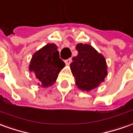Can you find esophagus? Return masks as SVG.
<instances>
[{
    "instance_id": "34e87169",
    "label": "esophagus",
    "mask_w": 133,
    "mask_h": 133,
    "mask_svg": "<svg viewBox=\"0 0 133 133\" xmlns=\"http://www.w3.org/2000/svg\"><path fill=\"white\" fill-rule=\"evenodd\" d=\"M71 62H72V59H71V58H69V59H68V60H66L65 61V64H66L67 65H70V63Z\"/></svg>"
}]
</instances>
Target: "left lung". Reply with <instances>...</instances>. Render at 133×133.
I'll return each mask as SVG.
<instances>
[{"label": "left lung", "mask_w": 133, "mask_h": 133, "mask_svg": "<svg viewBox=\"0 0 133 133\" xmlns=\"http://www.w3.org/2000/svg\"><path fill=\"white\" fill-rule=\"evenodd\" d=\"M76 49L78 55L70 65L71 72L78 88L90 91L104 81L108 74L105 58L90 44L79 43Z\"/></svg>", "instance_id": "left-lung-1"}]
</instances>
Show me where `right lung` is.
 Segmentation results:
<instances>
[{
    "label": "right lung",
    "instance_id": "obj_1",
    "mask_svg": "<svg viewBox=\"0 0 133 133\" xmlns=\"http://www.w3.org/2000/svg\"><path fill=\"white\" fill-rule=\"evenodd\" d=\"M57 45L46 44L33 55L29 66V71L38 79V85L47 88L53 85L58 74L65 67V63L59 56Z\"/></svg>",
    "mask_w": 133,
    "mask_h": 133
}]
</instances>
